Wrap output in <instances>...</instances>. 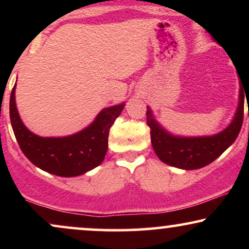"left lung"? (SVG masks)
<instances>
[{
    "instance_id": "left-lung-1",
    "label": "left lung",
    "mask_w": 249,
    "mask_h": 249,
    "mask_svg": "<svg viewBox=\"0 0 249 249\" xmlns=\"http://www.w3.org/2000/svg\"><path fill=\"white\" fill-rule=\"evenodd\" d=\"M244 88H240V102L233 122L226 130L212 137L180 138L162 130L153 119L151 110L146 111L147 125L151 128V142L154 152L165 164L171 166L196 170L215 160L233 144L244 122ZM148 108V107H147Z\"/></svg>"
}]
</instances>
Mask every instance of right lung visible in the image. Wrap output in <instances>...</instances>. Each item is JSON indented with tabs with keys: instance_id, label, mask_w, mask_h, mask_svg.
<instances>
[{
	"instance_id": "1",
	"label": "right lung",
	"mask_w": 249,
	"mask_h": 249,
	"mask_svg": "<svg viewBox=\"0 0 249 249\" xmlns=\"http://www.w3.org/2000/svg\"><path fill=\"white\" fill-rule=\"evenodd\" d=\"M124 104L107 107L81 132L63 138H42L24 126L17 112L15 87L10 95V122L22 152L41 170L59 177H77L102 164L107 151L110 127Z\"/></svg>"
}]
</instances>
